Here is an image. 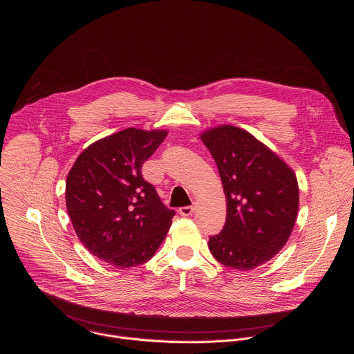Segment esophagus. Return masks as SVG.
Segmentation results:
<instances>
[{"label": "esophagus", "mask_w": 354, "mask_h": 354, "mask_svg": "<svg viewBox=\"0 0 354 354\" xmlns=\"http://www.w3.org/2000/svg\"><path fill=\"white\" fill-rule=\"evenodd\" d=\"M194 212V207L193 206H185V207H180L179 209V213L182 216H192V213Z\"/></svg>", "instance_id": "1"}]
</instances>
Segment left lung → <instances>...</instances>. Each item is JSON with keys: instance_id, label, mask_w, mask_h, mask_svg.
<instances>
[{"instance_id": "8db88e82", "label": "left lung", "mask_w": 354, "mask_h": 354, "mask_svg": "<svg viewBox=\"0 0 354 354\" xmlns=\"http://www.w3.org/2000/svg\"><path fill=\"white\" fill-rule=\"evenodd\" d=\"M221 176L227 218L210 236L212 255L242 272L270 261L288 241L299 192L292 169L246 130L224 124L201 133Z\"/></svg>"}]
</instances>
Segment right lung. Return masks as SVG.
<instances>
[{"label": "right lung", "instance_id": "obj_1", "mask_svg": "<svg viewBox=\"0 0 354 354\" xmlns=\"http://www.w3.org/2000/svg\"><path fill=\"white\" fill-rule=\"evenodd\" d=\"M167 130L126 129L92 142L66 182V205L77 236L91 254L118 269L154 257L172 224L156 187L141 175Z\"/></svg>", "mask_w": 354, "mask_h": 354}]
</instances>
